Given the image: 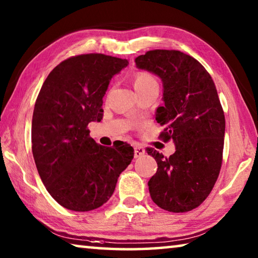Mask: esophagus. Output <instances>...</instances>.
<instances>
[{
  "label": "esophagus",
  "mask_w": 258,
  "mask_h": 258,
  "mask_svg": "<svg viewBox=\"0 0 258 258\" xmlns=\"http://www.w3.org/2000/svg\"><path fill=\"white\" fill-rule=\"evenodd\" d=\"M145 154H146V150L143 149L141 146H137L134 148V157H135V158H140V157H142Z\"/></svg>",
  "instance_id": "34e87169"
}]
</instances>
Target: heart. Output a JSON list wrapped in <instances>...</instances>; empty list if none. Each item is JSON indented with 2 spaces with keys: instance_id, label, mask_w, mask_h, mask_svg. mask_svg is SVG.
<instances>
[{
  "instance_id": "1",
  "label": "heart",
  "mask_w": 258,
  "mask_h": 258,
  "mask_svg": "<svg viewBox=\"0 0 258 258\" xmlns=\"http://www.w3.org/2000/svg\"><path fill=\"white\" fill-rule=\"evenodd\" d=\"M133 84H134V89L137 92L145 90V89H148V87H150V86L158 85L157 84V81L155 80V77L152 76L151 74L146 73V72L138 73L134 77Z\"/></svg>"
}]
</instances>
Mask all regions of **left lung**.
I'll use <instances>...</instances> for the list:
<instances>
[{"label": "left lung", "mask_w": 258, "mask_h": 258, "mask_svg": "<svg viewBox=\"0 0 258 258\" xmlns=\"http://www.w3.org/2000/svg\"><path fill=\"white\" fill-rule=\"evenodd\" d=\"M135 64L161 80L164 104L156 120L164 126L160 138L175 145L168 158L148 150L158 165L148 182L151 199L165 211L189 212L211 194L222 165L225 118L215 84L199 61L180 51H148Z\"/></svg>", "instance_id": "8db88e82"}]
</instances>
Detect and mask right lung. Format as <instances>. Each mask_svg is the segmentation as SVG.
<instances>
[{"mask_svg":"<svg viewBox=\"0 0 258 258\" xmlns=\"http://www.w3.org/2000/svg\"><path fill=\"white\" fill-rule=\"evenodd\" d=\"M126 59L100 53L72 56L43 83L33 112L32 150L43 183L56 203L89 212L107 203L133 159L127 143L99 146L87 125L102 119V99Z\"/></svg>","mask_w":258,"mask_h":258,"instance_id":"add662e5","label":"right lung"}]
</instances>
